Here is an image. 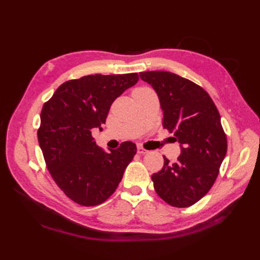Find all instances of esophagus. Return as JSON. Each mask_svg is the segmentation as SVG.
Instances as JSON below:
<instances>
[{"instance_id":"obj_1","label":"esophagus","mask_w":260,"mask_h":260,"mask_svg":"<svg viewBox=\"0 0 260 260\" xmlns=\"http://www.w3.org/2000/svg\"><path fill=\"white\" fill-rule=\"evenodd\" d=\"M138 153L140 155H145V154L148 153V151H147V149H144L142 146H138Z\"/></svg>"}]
</instances>
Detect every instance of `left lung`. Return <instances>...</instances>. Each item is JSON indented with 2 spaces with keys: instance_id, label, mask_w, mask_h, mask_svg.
I'll return each mask as SVG.
<instances>
[{
  "instance_id": "8db88e82",
  "label": "left lung",
  "mask_w": 260,
  "mask_h": 260,
  "mask_svg": "<svg viewBox=\"0 0 260 260\" xmlns=\"http://www.w3.org/2000/svg\"><path fill=\"white\" fill-rule=\"evenodd\" d=\"M155 90L164 114L162 125L175 132L181 155L176 162L164 156L152 176L155 191L174 207H188L215 183L226 154V137L209 94L194 82L168 72L140 73Z\"/></svg>"
}]
</instances>
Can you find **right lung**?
<instances>
[{
  "label": "right lung",
  "mask_w": 260,
  "mask_h": 260,
  "mask_svg": "<svg viewBox=\"0 0 260 260\" xmlns=\"http://www.w3.org/2000/svg\"><path fill=\"white\" fill-rule=\"evenodd\" d=\"M138 80V74L85 76L62 83L43 105L38 140L46 166L60 190L80 205L105 202L137 153L132 142L105 152L91 130L102 129L113 102Z\"/></svg>",
  "instance_id": "add662e5"
}]
</instances>
